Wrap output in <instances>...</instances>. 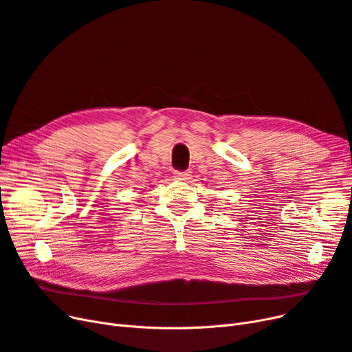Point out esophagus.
Returning <instances> with one entry per match:
<instances>
[{
  "mask_svg": "<svg viewBox=\"0 0 352 352\" xmlns=\"http://www.w3.org/2000/svg\"><path fill=\"white\" fill-rule=\"evenodd\" d=\"M190 175H191L190 171H177V173L174 174V177H175L177 179H179V181H187V179H190Z\"/></svg>",
  "mask_w": 352,
  "mask_h": 352,
  "instance_id": "esophagus-1",
  "label": "esophagus"
}]
</instances>
